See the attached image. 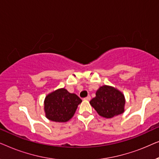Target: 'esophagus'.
Here are the masks:
<instances>
[{
    "label": "esophagus",
    "instance_id": "1",
    "mask_svg": "<svg viewBox=\"0 0 159 159\" xmlns=\"http://www.w3.org/2000/svg\"><path fill=\"white\" fill-rule=\"evenodd\" d=\"M91 99V97L90 96V95H88V96H87L86 98H84V100H86V101H90V100Z\"/></svg>",
    "mask_w": 159,
    "mask_h": 159
}]
</instances>
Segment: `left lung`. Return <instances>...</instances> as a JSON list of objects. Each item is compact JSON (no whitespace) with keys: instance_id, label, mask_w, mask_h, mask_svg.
I'll list each match as a JSON object with an SVG mask.
<instances>
[{"instance_id":"left-lung-1","label":"left lung","mask_w":159,"mask_h":159,"mask_svg":"<svg viewBox=\"0 0 159 159\" xmlns=\"http://www.w3.org/2000/svg\"><path fill=\"white\" fill-rule=\"evenodd\" d=\"M125 95L118 89L109 85L100 87L95 97L90 101L98 114L104 118L109 119L125 112Z\"/></svg>"}]
</instances>
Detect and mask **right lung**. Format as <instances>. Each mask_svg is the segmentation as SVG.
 <instances>
[{
    "instance_id": "right-lung-1",
    "label": "right lung",
    "mask_w": 159,
    "mask_h": 159,
    "mask_svg": "<svg viewBox=\"0 0 159 159\" xmlns=\"http://www.w3.org/2000/svg\"><path fill=\"white\" fill-rule=\"evenodd\" d=\"M82 100L65 88L56 90L45 97L44 111L47 119L56 122H66L72 118Z\"/></svg>"
}]
</instances>
